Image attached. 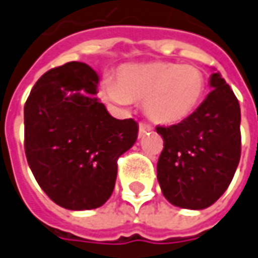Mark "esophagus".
Masks as SVG:
<instances>
[{
    "instance_id": "esophagus-1",
    "label": "esophagus",
    "mask_w": 258,
    "mask_h": 258,
    "mask_svg": "<svg viewBox=\"0 0 258 258\" xmlns=\"http://www.w3.org/2000/svg\"><path fill=\"white\" fill-rule=\"evenodd\" d=\"M153 131V127H152V125H149V123H146V122H141L139 123V136H143V135H146V133H149Z\"/></svg>"
}]
</instances>
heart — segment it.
<instances>
[{
    "label": "heart",
    "mask_w": 258,
    "mask_h": 258,
    "mask_svg": "<svg viewBox=\"0 0 258 258\" xmlns=\"http://www.w3.org/2000/svg\"><path fill=\"white\" fill-rule=\"evenodd\" d=\"M103 93L122 105L145 103L152 120L174 125L200 106L206 93V77L198 67L174 62L126 65L117 71L116 82L103 84Z\"/></svg>",
    "instance_id": "heart-1"
}]
</instances>
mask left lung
I'll use <instances>...</instances> for the list:
<instances>
[{
    "instance_id": "8db88e82",
    "label": "left lung",
    "mask_w": 258,
    "mask_h": 258,
    "mask_svg": "<svg viewBox=\"0 0 258 258\" xmlns=\"http://www.w3.org/2000/svg\"><path fill=\"white\" fill-rule=\"evenodd\" d=\"M212 92L187 119L157 126L163 150L157 180L170 203L202 210L227 190L241 155L240 105L219 72L210 77Z\"/></svg>"
}]
</instances>
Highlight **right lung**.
Instances as JSON below:
<instances>
[{
	"mask_svg": "<svg viewBox=\"0 0 258 258\" xmlns=\"http://www.w3.org/2000/svg\"><path fill=\"white\" fill-rule=\"evenodd\" d=\"M99 78L84 62L49 69L24 106V148L38 184L68 210L101 207L112 195L117 159L133 146L138 122L115 119L95 98Z\"/></svg>",
	"mask_w": 258,
	"mask_h": 258,
	"instance_id": "add662e5",
	"label": "right lung"
}]
</instances>
